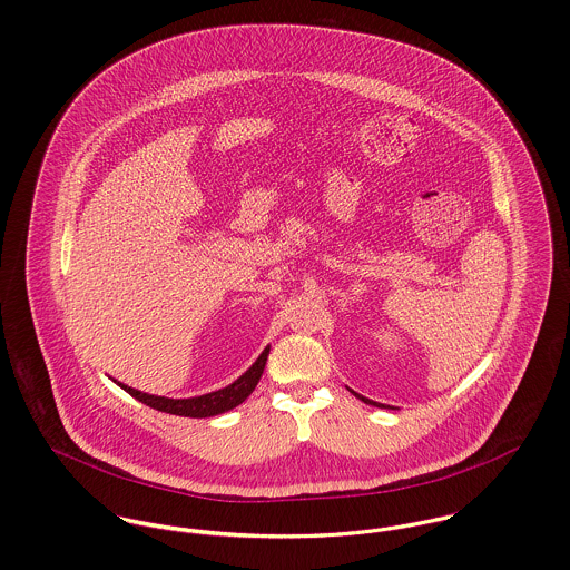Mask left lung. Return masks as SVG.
<instances>
[{
    "label": "left lung",
    "instance_id": "left-lung-1",
    "mask_svg": "<svg viewBox=\"0 0 570 570\" xmlns=\"http://www.w3.org/2000/svg\"><path fill=\"white\" fill-rule=\"evenodd\" d=\"M357 395V393H355ZM362 402H366V404H371V406H382V404H377V402H371V400H366V397H362V395H357Z\"/></svg>",
    "mask_w": 570,
    "mask_h": 570
}]
</instances>
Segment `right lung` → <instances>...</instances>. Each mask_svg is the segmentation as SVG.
<instances>
[{
    "mask_svg": "<svg viewBox=\"0 0 570 570\" xmlns=\"http://www.w3.org/2000/svg\"><path fill=\"white\" fill-rule=\"evenodd\" d=\"M267 355H269V346L258 355V360L245 371L244 375L222 389V391H215V393H208V395H202V397H190V400H168V397H156V395H147V393H140L136 389H129L125 384H118L120 389H125L131 397H136L138 402L147 404L149 407H156L160 412H168V414H177V416H193V419H202V416H215V414H222V412H228L233 407L244 404L245 400L249 397V393L256 389L261 375H263V368H265V362H267Z\"/></svg>",
    "mask_w": 570,
    "mask_h": 570,
    "instance_id": "right-lung-1",
    "label": "right lung"
}]
</instances>
